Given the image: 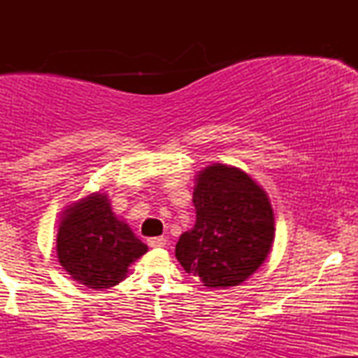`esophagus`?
I'll list each match as a JSON object with an SVG mask.
<instances>
[{
  "label": "esophagus",
  "mask_w": 358,
  "mask_h": 358,
  "mask_svg": "<svg viewBox=\"0 0 358 358\" xmlns=\"http://www.w3.org/2000/svg\"><path fill=\"white\" fill-rule=\"evenodd\" d=\"M148 245L150 248H165L166 239L165 237H151V239H148Z\"/></svg>",
  "instance_id": "obj_1"
}]
</instances>
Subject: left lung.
Returning a JSON list of instances; mask_svg holds the SVG:
<instances>
[{"label": "left lung", "mask_w": 358, "mask_h": 358, "mask_svg": "<svg viewBox=\"0 0 358 358\" xmlns=\"http://www.w3.org/2000/svg\"><path fill=\"white\" fill-rule=\"evenodd\" d=\"M196 222L176 242L175 256L207 287L241 285L268 257L274 215L264 190L244 171L212 165L193 188Z\"/></svg>", "instance_id": "obj_1"}]
</instances>
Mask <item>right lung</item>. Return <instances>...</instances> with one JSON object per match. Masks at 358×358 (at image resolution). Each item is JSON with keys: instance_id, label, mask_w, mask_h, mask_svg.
Here are the masks:
<instances>
[{"instance_id": "add662e5", "label": "right lung", "mask_w": 358, "mask_h": 358, "mask_svg": "<svg viewBox=\"0 0 358 358\" xmlns=\"http://www.w3.org/2000/svg\"><path fill=\"white\" fill-rule=\"evenodd\" d=\"M148 250L110 210L106 195H92L67 208L57 234L60 264L80 285L108 289L126 278L127 268Z\"/></svg>"}]
</instances>
